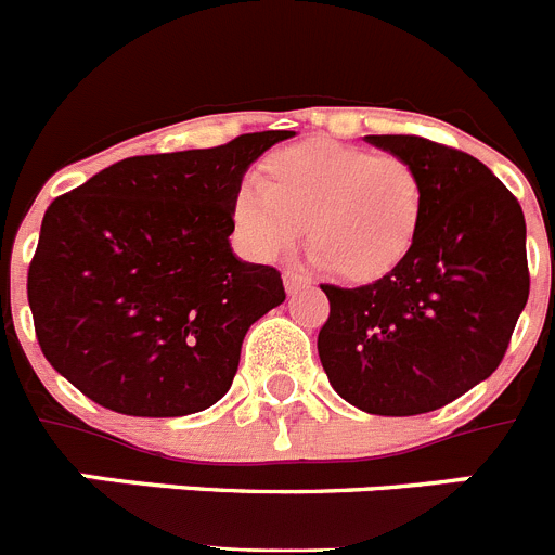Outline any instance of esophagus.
I'll use <instances>...</instances> for the list:
<instances>
[{
    "label": "esophagus",
    "mask_w": 555,
    "mask_h": 555,
    "mask_svg": "<svg viewBox=\"0 0 555 555\" xmlns=\"http://www.w3.org/2000/svg\"><path fill=\"white\" fill-rule=\"evenodd\" d=\"M283 283H286V292L294 294V292H300V288L311 286V278H308L306 272H300V269H286Z\"/></svg>",
    "instance_id": "esophagus-1"
}]
</instances>
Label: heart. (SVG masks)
<instances>
[{
    "label": "heart",
    "instance_id": "b5f03b06",
    "mask_svg": "<svg viewBox=\"0 0 555 555\" xmlns=\"http://www.w3.org/2000/svg\"><path fill=\"white\" fill-rule=\"evenodd\" d=\"M233 199V228L258 261H278L306 228L308 253L345 283H375L414 249L425 183L411 160L333 139L269 152Z\"/></svg>",
    "mask_w": 555,
    "mask_h": 555
}]
</instances>
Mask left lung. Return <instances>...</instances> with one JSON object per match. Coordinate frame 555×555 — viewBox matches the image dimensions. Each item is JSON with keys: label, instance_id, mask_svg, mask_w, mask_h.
I'll return each instance as SVG.
<instances>
[{"label": "left lung", "instance_id": "8db88e82", "mask_svg": "<svg viewBox=\"0 0 555 555\" xmlns=\"http://www.w3.org/2000/svg\"><path fill=\"white\" fill-rule=\"evenodd\" d=\"M425 183L414 249L380 281L322 286L331 313L317 347L333 389L377 416L442 409L500 366L528 302L526 217L467 152L423 135H366Z\"/></svg>", "mask_w": 555, "mask_h": 555}]
</instances>
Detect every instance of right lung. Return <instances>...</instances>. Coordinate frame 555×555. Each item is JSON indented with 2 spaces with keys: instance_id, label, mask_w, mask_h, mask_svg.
<instances>
[{
  "instance_id": "add662e5",
  "label": "right lung",
  "mask_w": 555,
  "mask_h": 555,
  "mask_svg": "<svg viewBox=\"0 0 555 555\" xmlns=\"http://www.w3.org/2000/svg\"><path fill=\"white\" fill-rule=\"evenodd\" d=\"M292 130L135 155L49 205L27 272L47 361L94 403L185 416L228 395L249 325L286 300L274 267L230 249L233 199Z\"/></svg>"
}]
</instances>
